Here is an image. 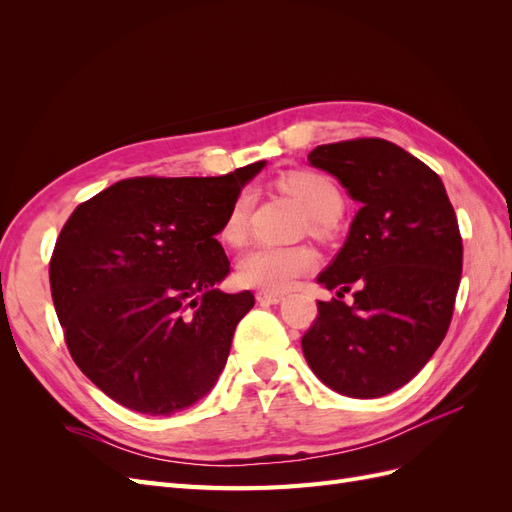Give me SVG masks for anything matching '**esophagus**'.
<instances>
[{
    "instance_id": "34e87169",
    "label": "esophagus",
    "mask_w": 512,
    "mask_h": 512,
    "mask_svg": "<svg viewBox=\"0 0 512 512\" xmlns=\"http://www.w3.org/2000/svg\"><path fill=\"white\" fill-rule=\"evenodd\" d=\"M256 301H258L260 305H277V303L284 301V294H280V292H269V290H258V292H256Z\"/></svg>"
}]
</instances>
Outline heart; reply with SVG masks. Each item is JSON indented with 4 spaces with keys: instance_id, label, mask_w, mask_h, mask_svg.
<instances>
[{
    "instance_id": "b5f03b06",
    "label": "heart",
    "mask_w": 512,
    "mask_h": 512,
    "mask_svg": "<svg viewBox=\"0 0 512 512\" xmlns=\"http://www.w3.org/2000/svg\"><path fill=\"white\" fill-rule=\"evenodd\" d=\"M280 188L292 196L309 218V232L324 237L329 226L339 220L344 211V196L337 185L314 170H294L280 179ZM247 211H250V194L241 192L226 213L220 226V237L237 245L245 237ZM316 254L309 247H282L269 243H256L239 260V277L254 288L269 292H284L297 284L303 275L314 271Z\"/></svg>"
}]
</instances>
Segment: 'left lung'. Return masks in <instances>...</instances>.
Masks as SVG:
<instances>
[{
	"label": "left lung",
	"mask_w": 512,
	"mask_h": 512,
	"mask_svg": "<svg viewBox=\"0 0 512 512\" xmlns=\"http://www.w3.org/2000/svg\"><path fill=\"white\" fill-rule=\"evenodd\" d=\"M309 164L361 203L348 239L318 275L337 297L318 301L303 335L307 365L333 391L374 399L410 382L438 350L453 318L463 245L442 179L384 138L320 145Z\"/></svg>",
	"instance_id": "left-lung-1"
}]
</instances>
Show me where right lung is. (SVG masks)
Returning <instances> with one entry per match:
<instances>
[{
	"label": "right lung",
	"instance_id": "obj_1",
	"mask_svg": "<svg viewBox=\"0 0 512 512\" xmlns=\"http://www.w3.org/2000/svg\"><path fill=\"white\" fill-rule=\"evenodd\" d=\"M265 162L222 177H134L72 211L49 265L74 363L117 404L168 416L222 374L254 294L215 288L230 271L215 235Z\"/></svg>",
	"mask_w": 512,
	"mask_h": 512
}]
</instances>
